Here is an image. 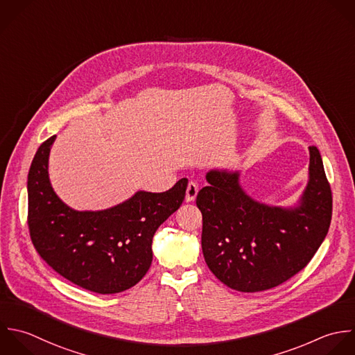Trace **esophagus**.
<instances>
[{
	"label": "esophagus",
	"instance_id": "esophagus-1",
	"mask_svg": "<svg viewBox=\"0 0 355 355\" xmlns=\"http://www.w3.org/2000/svg\"><path fill=\"white\" fill-rule=\"evenodd\" d=\"M198 191H199V188H198V185L195 184V182H189L188 184V187H187V195H185V200L189 203V202H193L195 200V198H196V195H198Z\"/></svg>",
	"mask_w": 355,
	"mask_h": 355
}]
</instances>
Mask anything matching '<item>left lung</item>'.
<instances>
[{
	"mask_svg": "<svg viewBox=\"0 0 355 355\" xmlns=\"http://www.w3.org/2000/svg\"><path fill=\"white\" fill-rule=\"evenodd\" d=\"M299 206L259 203L242 189L238 171L211 170L196 196L202 250L210 271L238 292L275 288L302 271L324 242L332 220V191L317 146Z\"/></svg>",
	"mask_w": 355,
	"mask_h": 355,
	"instance_id": "obj_1",
	"label": "left lung"
}]
</instances>
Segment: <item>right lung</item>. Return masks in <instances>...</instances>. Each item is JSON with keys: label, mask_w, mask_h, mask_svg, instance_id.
I'll return each mask as SVG.
<instances>
[{"label": "right lung", "mask_w": 355, "mask_h": 355, "mask_svg": "<svg viewBox=\"0 0 355 355\" xmlns=\"http://www.w3.org/2000/svg\"><path fill=\"white\" fill-rule=\"evenodd\" d=\"M55 135L37 149L27 177V224L41 259L74 285L113 295L137 285L152 264L156 230L182 205L188 180L162 193L138 191L101 211H77L53 192L48 157Z\"/></svg>", "instance_id": "right-lung-1"}]
</instances>
